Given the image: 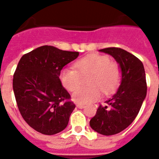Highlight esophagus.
<instances>
[{"label": "esophagus", "mask_w": 159, "mask_h": 159, "mask_svg": "<svg viewBox=\"0 0 159 159\" xmlns=\"http://www.w3.org/2000/svg\"><path fill=\"white\" fill-rule=\"evenodd\" d=\"M84 105H82V104H77V108H79V109H82V108H84Z\"/></svg>", "instance_id": "obj_1"}]
</instances>
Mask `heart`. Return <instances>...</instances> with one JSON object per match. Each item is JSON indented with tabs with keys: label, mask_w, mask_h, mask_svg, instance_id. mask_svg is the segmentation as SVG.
<instances>
[{
	"label": "heart",
	"mask_w": 159,
	"mask_h": 159,
	"mask_svg": "<svg viewBox=\"0 0 159 159\" xmlns=\"http://www.w3.org/2000/svg\"><path fill=\"white\" fill-rule=\"evenodd\" d=\"M75 68L65 67L60 72L59 78L62 86L69 92H74L81 84L82 76L91 74L90 87L81 88L73 94V99L78 103L87 104L97 102L102 92L108 94L113 92L120 82V67L116 62H111L108 56L92 53L75 62Z\"/></svg>",
	"instance_id": "heart-1"
}]
</instances>
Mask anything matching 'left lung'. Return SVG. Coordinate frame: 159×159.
<instances>
[{"label": "left lung", "instance_id": "1", "mask_svg": "<svg viewBox=\"0 0 159 159\" xmlns=\"http://www.w3.org/2000/svg\"><path fill=\"white\" fill-rule=\"evenodd\" d=\"M100 51L116 60L122 77L117 92L98 107L90 126L101 134L113 135L127 128L139 114L147 94L145 71L138 57L122 48L112 47Z\"/></svg>", "mask_w": 159, "mask_h": 159}]
</instances>
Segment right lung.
I'll list each match as a JSON object with an SVG mask.
<instances>
[{
  "label": "right lung",
  "mask_w": 159,
  "mask_h": 159,
  "mask_svg": "<svg viewBox=\"0 0 159 159\" xmlns=\"http://www.w3.org/2000/svg\"><path fill=\"white\" fill-rule=\"evenodd\" d=\"M78 55L43 45L21 57L14 73L13 90L20 113L34 130L53 135L67 127L76 106L59 74Z\"/></svg>",
  "instance_id": "right-lung-1"
}]
</instances>
